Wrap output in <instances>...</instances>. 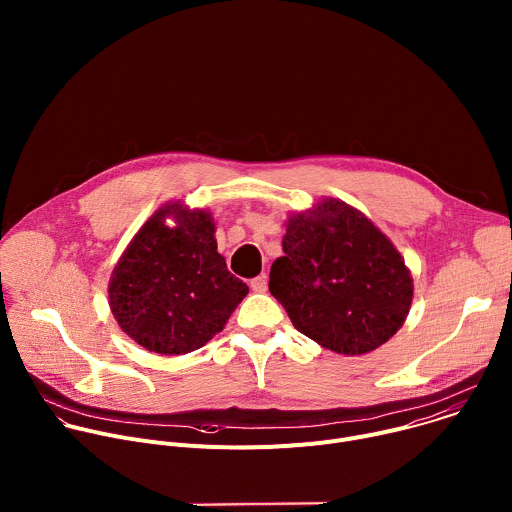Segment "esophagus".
<instances>
[{"label":"esophagus","mask_w":512,"mask_h":512,"mask_svg":"<svg viewBox=\"0 0 512 512\" xmlns=\"http://www.w3.org/2000/svg\"><path fill=\"white\" fill-rule=\"evenodd\" d=\"M251 289L257 291V294H263V291H267V275L261 273L255 279H251Z\"/></svg>","instance_id":"1"}]
</instances>
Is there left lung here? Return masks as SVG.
Wrapping results in <instances>:
<instances>
[{
	"label": "left lung",
	"mask_w": 512,
	"mask_h": 512,
	"mask_svg": "<svg viewBox=\"0 0 512 512\" xmlns=\"http://www.w3.org/2000/svg\"><path fill=\"white\" fill-rule=\"evenodd\" d=\"M271 296L302 334L338 354H367L405 322L413 279L395 245L360 210L324 198L287 218Z\"/></svg>",
	"instance_id": "obj_1"
}]
</instances>
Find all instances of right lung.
Masks as SVG:
<instances>
[{"instance_id":"add662e5","label":"right lung","mask_w":512,"mask_h":512,"mask_svg":"<svg viewBox=\"0 0 512 512\" xmlns=\"http://www.w3.org/2000/svg\"><path fill=\"white\" fill-rule=\"evenodd\" d=\"M247 294V283L216 251L212 214L180 202L164 204L145 221L109 281V306L121 330L158 354L204 346Z\"/></svg>"}]
</instances>
